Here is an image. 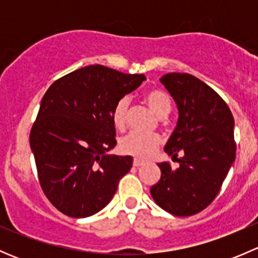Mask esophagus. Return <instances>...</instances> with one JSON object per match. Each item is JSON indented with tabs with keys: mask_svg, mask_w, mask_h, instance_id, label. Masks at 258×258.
I'll list each match as a JSON object with an SVG mask.
<instances>
[{
	"mask_svg": "<svg viewBox=\"0 0 258 258\" xmlns=\"http://www.w3.org/2000/svg\"><path fill=\"white\" fill-rule=\"evenodd\" d=\"M144 165H145V161L139 160V158H135V160H134L135 167H140V166H144Z\"/></svg>",
	"mask_w": 258,
	"mask_h": 258,
	"instance_id": "esophagus-1",
	"label": "esophagus"
}]
</instances>
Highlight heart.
I'll use <instances>...</instances> for the list:
<instances>
[{
	"label": "heart",
	"instance_id": "heart-1",
	"mask_svg": "<svg viewBox=\"0 0 258 258\" xmlns=\"http://www.w3.org/2000/svg\"><path fill=\"white\" fill-rule=\"evenodd\" d=\"M145 101L148 107L158 117H165L171 111V100L167 93L161 90H150L145 93ZM130 100L127 97L121 98L116 103L112 112V119L116 128L122 130L126 126L127 112H128ZM161 144V137L155 134H139L131 132L119 141V148L126 155L139 158H147Z\"/></svg>",
	"mask_w": 258,
	"mask_h": 258
}]
</instances>
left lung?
I'll list each match as a JSON object with an SVG mask.
<instances>
[{
  "label": "left lung",
  "mask_w": 258,
  "mask_h": 258,
  "mask_svg": "<svg viewBox=\"0 0 258 258\" xmlns=\"http://www.w3.org/2000/svg\"><path fill=\"white\" fill-rule=\"evenodd\" d=\"M160 82L177 105V126L165 151L179 166L158 163L161 178L150 192L171 215L192 216L215 200L235 162V119L221 96L192 75L172 72Z\"/></svg>",
  "instance_id": "8db88e82"
}]
</instances>
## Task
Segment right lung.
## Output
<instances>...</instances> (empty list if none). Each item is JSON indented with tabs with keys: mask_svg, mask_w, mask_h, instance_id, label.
I'll use <instances>...</instances> for the list:
<instances>
[{
	"mask_svg": "<svg viewBox=\"0 0 258 258\" xmlns=\"http://www.w3.org/2000/svg\"><path fill=\"white\" fill-rule=\"evenodd\" d=\"M145 80L92 64L49 86L30 145L43 194L62 213L83 218L105 209L131 170V156L108 153L117 144L112 112Z\"/></svg>",
	"mask_w": 258,
	"mask_h": 258,
	"instance_id": "right-lung-1",
	"label": "right lung"
}]
</instances>
